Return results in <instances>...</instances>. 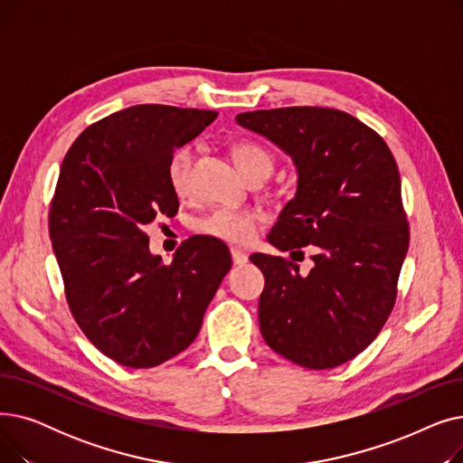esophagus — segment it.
<instances>
[{
  "mask_svg": "<svg viewBox=\"0 0 463 463\" xmlns=\"http://www.w3.org/2000/svg\"><path fill=\"white\" fill-rule=\"evenodd\" d=\"M231 257L236 266H244L248 262V255L244 251H240L238 248H231Z\"/></svg>",
  "mask_w": 463,
  "mask_h": 463,
  "instance_id": "34e87169",
  "label": "esophagus"
}]
</instances>
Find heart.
I'll return each mask as SVG.
<instances>
[{
	"label": "heart",
	"mask_w": 463,
	"mask_h": 463,
	"mask_svg": "<svg viewBox=\"0 0 463 463\" xmlns=\"http://www.w3.org/2000/svg\"><path fill=\"white\" fill-rule=\"evenodd\" d=\"M234 159L240 166L241 173L246 176L257 173V170H266L270 173L274 159L269 150H264L257 142H238L234 146ZM191 163H193V150L191 146H182L173 157L168 159L166 165V176L168 184L178 197H185L191 191ZM257 215L248 210H231V208H215L206 217L197 222V231L229 241V244H248L255 234Z\"/></svg>",
	"instance_id": "b5f03b06"
}]
</instances>
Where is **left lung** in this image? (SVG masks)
<instances>
[{
	"mask_svg": "<svg viewBox=\"0 0 463 463\" xmlns=\"http://www.w3.org/2000/svg\"><path fill=\"white\" fill-rule=\"evenodd\" d=\"M297 166V193L269 241L279 251L317 248L313 269L251 255L264 274L259 325L266 345L309 370H330L366 349L391 315L409 248L398 165L354 116L285 107L236 116Z\"/></svg>",
	"mask_w": 463,
	"mask_h": 463,
	"instance_id": "obj_1",
	"label": "left lung"
}]
</instances>
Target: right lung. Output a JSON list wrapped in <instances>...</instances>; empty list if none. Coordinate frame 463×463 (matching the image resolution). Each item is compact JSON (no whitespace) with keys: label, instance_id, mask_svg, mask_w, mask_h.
<instances>
[{"label":"right lung","instance_id":"obj_1","mask_svg":"<svg viewBox=\"0 0 463 463\" xmlns=\"http://www.w3.org/2000/svg\"><path fill=\"white\" fill-rule=\"evenodd\" d=\"M217 112L135 105L95 121L69 148L48 231L72 317L105 356L154 368L187 349L231 270L212 236H193L170 264L150 251L144 227L178 212L166 176L175 150Z\"/></svg>","mask_w":463,"mask_h":463}]
</instances>
